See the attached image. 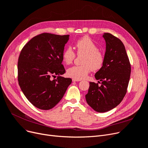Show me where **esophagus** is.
I'll use <instances>...</instances> for the list:
<instances>
[{
	"mask_svg": "<svg viewBox=\"0 0 148 148\" xmlns=\"http://www.w3.org/2000/svg\"><path fill=\"white\" fill-rule=\"evenodd\" d=\"M72 80H73V82H80V81H81V80L76 79H72Z\"/></svg>",
	"mask_w": 148,
	"mask_h": 148,
	"instance_id": "esophagus-1",
	"label": "esophagus"
}]
</instances>
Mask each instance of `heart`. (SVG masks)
Masks as SVG:
<instances>
[{
  "instance_id": "obj_1",
  "label": "heart",
  "mask_w": 148,
  "mask_h": 148,
  "mask_svg": "<svg viewBox=\"0 0 148 148\" xmlns=\"http://www.w3.org/2000/svg\"><path fill=\"white\" fill-rule=\"evenodd\" d=\"M77 55H84L80 66H74L67 70V75L76 79H83L91 71H95L103 66L104 56L103 53L98 50L97 44L89 36H84L75 43ZM75 58V53L68 47L62 53V60L66 65L71 64Z\"/></svg>"
}]
</instances>
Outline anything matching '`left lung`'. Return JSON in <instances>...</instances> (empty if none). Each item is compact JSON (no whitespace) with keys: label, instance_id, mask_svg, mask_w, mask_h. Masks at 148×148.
Returning <instances> with one entry per match:
<instances>
[{"label":"left lung","instance_id":"obj_1","mask_svg":"<svg viewBox=\"0 0 148 148\" xmlns=\"http://www.w3.org/2000/svg\"><path fill=\"white\" fill-rule=\"evenodd\" d=\"M103 38L106 43L103 66L95 77L101 84L90 82L87 103L95 111L104 113L119 105L125 97L131 74V65L123 42L109 33Z\"/></svg>","mask_w":148,"mask_h":148}]
</instances>
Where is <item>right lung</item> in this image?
I'll use <instances>...</instances> for the list:
<instances>
[{
	"label": "right lung",
	"mask_w": 148,
	"mask_h": 148,
	"mask_svg": "<svg viewBox=\"0 0 148 148\" xmlns=\"http://www.w3.org/2000/svg\"><path fill=\"white\" fill-rule=\"evenodd\" d=\"M68 35L42 33L35 36L22 49L18 61L19 86L29 101L41 110H50L63 98L71 83L65 73L62 53ZM58 75L57 79L51 77Z\"/></svg>",
	"instance_id": "obj_1"
}]
</instances>
